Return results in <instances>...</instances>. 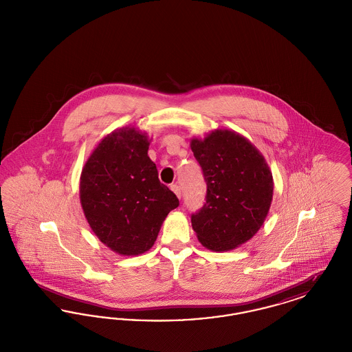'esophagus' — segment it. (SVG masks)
<instances>
[{"label": "esophagus", "instance_id": "1", "mask_svg": "<svg viewBox=\"0 0 352 352\" xmlns=\"http://www.w3.org/2000/svg\"><path fill=\"white\" fill-rule=\"evenodd\" d=\"M171 190H173V192H174L178 198H181L182 192H181V187H179L178 184H171Z\"/></svg>", "mask_w": 352, "mask_h": 352}]
</instances>
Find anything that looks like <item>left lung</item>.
<instances>
[{
    "instance_id": "1",
    "label": "left lung",
    "mask_w": 352,
    "mask_h": 352,
    "mask_svg": "<svg viewBox=\"0 0 352 352\" xmlns=\"http://www.w3.org/2000/svg\"><path fill=\"white\" fill-rule=\"evenodd\" d=\"M207 184L206 203L191 217L192 230L210 251H231L264 224L273 198V175L264 155L234 131L215 129L191 138Z\"/></svg>"
}]
</instances>
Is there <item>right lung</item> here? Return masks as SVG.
Returning a JSON list of instances; mask_svg holds the SVG:
<instances>
[{
    "instance_id": "add662e5",
    "label": "right lung",
    "mask_w": 352,
    "mask_h": 352,
    "mask_svg": "<svg viewBox=\"0 0 352 352\" xmlns=\"http://www.w3.org/2000/svg\"><path fill=\"white\" fill-rule=\"evenodd\" d=\"M151 138L134 126L107 134L80 174V204L91 230L121 256L149 251L168 212L179 206L148 155Z\"/></svg>"
}]
</instances>
